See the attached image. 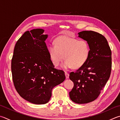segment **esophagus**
Segmentation results:
<instances>
[{"label": "esophagus", "instance_id": "1", "mask_svg": "<svg viewBox=\"0 0 120 120\" xmlns=\"http://www.w3.org/2000/svg\"><path fill=\"white\" fill-rule=\"evenodd\" d=\"M65 75H66V79H69V73L67 72H65Z\"/></svg>", "mask_w": 120, "mask_h": 120}]
</instances>
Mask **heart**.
Masks as SVG:
<instances>
[{"instance_id":"heart-1","label":"heart","mask_w":120,"mask_h":120,"mask_svg":"<svg viewBox=\"0 0 120 120\" xmlns=\"http://www.w3.org/2000/svg\"><path fill=\"white\" fill-rule=\"evenodd\" d=\"M55 45L50 44L47 51L53 64L58 66L64 60L62 64L64 69H78L83 66L90 54V46L86 40L62 36L56 38Z\"/></svg>"}]
</instances>
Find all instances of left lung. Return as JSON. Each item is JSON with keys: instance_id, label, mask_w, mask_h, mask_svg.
<instances>
[{"instance_id": "left-lung-1", "label": "left lung", "mask_w": 120, "mask_h": 120, "mask_svg": "<svg viewBox=\"0 0 120 120\" xmlns=\"http://www.w3.org/2000/svg\"><path fill=\"white\" fill-rule=\"evenodd\" d=\"M90 46V54L83 66L70 73L74 83L69 92L73 102L88 103L99 96L109 79L111 71V51L108 41L101 34L93 31H83L78 34Z\"/></svg>"}]
</instances>
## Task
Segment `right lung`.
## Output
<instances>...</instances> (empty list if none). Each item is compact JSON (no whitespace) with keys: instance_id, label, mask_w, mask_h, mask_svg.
Here are the masks:
<instances>
[{"instance_id":"1","label":"right lung","mask_w":120,"mask_h":120,"mask_svg":"<svg viewBox=\"0 0 120 120\" xmlns=\"http://www.w3.org/2000/svg\"><path fill=\"white\" fill-rule=\"evenodd\" d=\"M42 29L26 31L15 45L11 72L15 88L26 101L35 104L49 101L52 89L64 81L62 70L54 69Z\"/></svg>"}]
</instances>
